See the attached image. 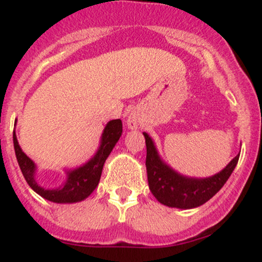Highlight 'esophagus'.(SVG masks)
I'll return each instance as SVG.
<instances>
[{
  "label": "esophagus",
  "instance_id": "esophagus-1",
  "mask_svg": "<svg viewBox=\"0 0 262 262\" xmlns=\"http://www.w3.org/2000/svg\"><path fill=\"white\" fill-rule=\"evenodd\" d=\"M126 123H127L128 128H137L139 125V118H138V116H136V114L131 113L127 118Z\"/></svg>",
  "mask_w": 262,
  "mask_h": 262
}]
</instances>
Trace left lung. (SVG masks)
<instances>
[{
  "instance_id": "left-lung-1",
  "label": "left lung",
  "mask_w": 262,
  "mask_h": 262,
  "mask_svg": "<svg viewBox=\"0 0 262 262\" xmlns=\"http://www.w3.org/2000/svg\"><path fill=\"white\" fill-rule=\"evenodd\" d=\"M146 145V173L149 188L163 205L178 209H193L210 200L230 177L238 162L235 156L220 173L210 178H188L179 174L161 159L151 137L143 132Z\"/></svg>"
}]
</instances>
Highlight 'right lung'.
Returning <instances> with one entry per match:
<instances>
[{
  "mask_svg": "<svg viewBox=\"0 0 262 262\" xmlns=\"http://www.w3.org/2000/svg\"><path fill=\"white\" fill-rule=\"evenodd\" d=\"M121 134H123V124H121L120 119L108 121L102 132L100 146L95 155L83 166L67 170V180L63 186L52 189L41 187L35 181L34 175L37 166L21 150L19 143H17L15 131L13 132V143L17 163H19L20 169L23 171L25 180L27 181V184L35 193L52 203H78L88 198L96 188V186L99 185L105 161L113 150L114 145L117 144V142L119 141Z\"/></svg>",
  "mask_w": 262,
  "mask_h": 262,
  "instance_id": "1",
  "label": "right lung"
}]
</instances>
